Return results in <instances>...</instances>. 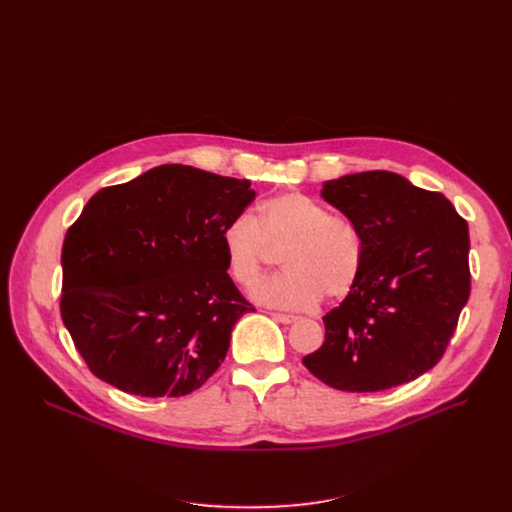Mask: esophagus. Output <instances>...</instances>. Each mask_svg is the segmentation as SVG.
<instances>
[{"label": "esophagus", "instance_id": "34e87169", "mask_svg": "<svg viewBox=\"0 0 512 512\" xmlns=\"http://www.w3.org/2000/svg\"><path fill=\"white\" fill-rule=\"evenodd\" d=\"M272 319L280 321V324H294V321H297V317L286 315V313H272Z\"/></svg>", "mask_w": 512, "mask_h": 512}]
</instances>
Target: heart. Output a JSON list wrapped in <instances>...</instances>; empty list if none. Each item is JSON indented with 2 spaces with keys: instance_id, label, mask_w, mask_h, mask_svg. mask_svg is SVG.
<instances>
[{
  "instance_id": "heart-1",
  "label": "heart",
  "mask_w": 512,
  "mask_h": 512,
  "mask_svg": "<svg viewBox=\"0 0 512 512\" xmlns=\"http://www.w3.org/2000/svg\"><path fill=\"white\" fill-rule=\"evenodd\" d=\"M226 270L238 286H251L284 251V272L253 288V299L280 309H309L321 294L344 299L361 276L363 249L351 224L303 193H282L257 209V220L240 213L222 230Z\"/></svg>"
}]
</instances>
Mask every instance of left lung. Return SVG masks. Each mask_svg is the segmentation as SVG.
Listing matches in <instances>:
<instances>
[{"label": "left lung", "mask_w": 512, "mask_h": 512, "mask_svg": "<svg viewBox=\"0 0 512 512\" xmlns=\"http://www.w3.org/2000/svg\"><path fill=\"white\" fill-rule=\"evenodd\" d=\"M321 197L353 224L363 263L303 363L344 392L407 384L442 359L469 301V226L442 193L386 170L328 180Z\"/></svg>", "instance_id": "obj_1"}]
</instances>
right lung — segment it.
Masks as SVG:
<instances>
[{"instance_id": "add662e5", "label": "right lung", "mask_w": 512, "mask_h": 512, "mask_svg": "<svg viewBox=\"0 0 512 512\" xmlns=\"http://www.w3.org/2000/svg\"><path fill=\"white\" fill-rule=\"evenodd\" d=\"M255 199L249 180L157 166L95 193L62 249V321L99 380L184 396L226 359L255 311L226 272L222 230Z\"/></svg>"}]
</instances>
